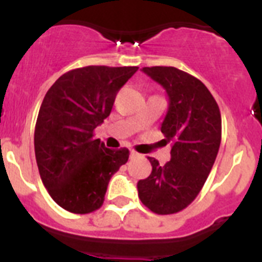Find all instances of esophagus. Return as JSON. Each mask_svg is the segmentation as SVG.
Here are the masks:
<instances>
[{
  "instance_id": "34e87169",
  "label": "esophagus",
  "mask_w": 262,
  "mask_h": 262,
  "mask_svg": "<svg viewBox=\"0 0 262 262\" xmlns=\"http://www.w3.org/2000/svg\"><path fill=\"white\" fill-rule=\"evenodd\" d=\"M138 156H139L138 152H135V151L129 152V157H131V159H134V157H138Z\"/></svg>"
}]
</instances>
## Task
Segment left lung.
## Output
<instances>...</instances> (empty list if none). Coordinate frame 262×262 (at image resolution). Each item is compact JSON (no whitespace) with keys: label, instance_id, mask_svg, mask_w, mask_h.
Returning a JSON list of instances; mask_svg holds the SVG:
<instances>
[{"label":"left lung","instance_id":"8db88e82","mask_svg":"<svg viewBox=\"0 0 262 262\" xmlns=\"http://www.w3.org/2000/svg\"><path fill=\"white\" fill-rule=\"evenodd\" d=\"M145 75L166 90L169 108L161 133L172 142L170 161L138 182L139 198L159 215L182 211L202 190L222 140V117L216 101L202 81L174 67H144Z\"/></svg>","mask_w":262,"mask_h":262}]
</instances>
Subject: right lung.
I'll return each instance as SVG.
<instances>
[{
  "mask_svg": "<svg viewBox=\"0 0 262 262\" xmlns=\"http://www.w3.org/2000/svg\"><path fill=\"white\" fill-rule=\"evenodd\" d=\"M138 67L89 66L67 72L48 89L35 124L34 145L43 185L73 214L103 205L111 176L127 163V148L108 149L94 129L110 115L115 97Z\"/></svg>",
  "mask_w": 262,
  "mask_h": 262,
  "instance_id": "right-lung-1",
  "label": "right lung"
}]
</instances>
